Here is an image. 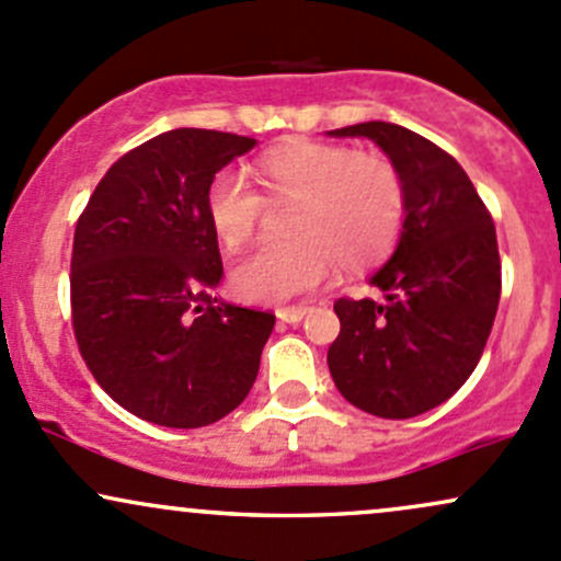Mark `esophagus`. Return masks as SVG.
Here are the masks:
<instances>
[{
    "mask_svg": "<svg viewBox=\"0 0 561 561\" xmlns=\"http://www.w3.org/2000/svg\"><path fill=\"white\" fill-rule=\"evenodd\" d=\"M310 312V307H280L275 316H278L280 323H299Z\"/></svg>",
    "mask_w": 561,
    "mask_h": 561,
    "instance_id": "esophagus-1",
    "label": "esophagus"
}]
</instances>
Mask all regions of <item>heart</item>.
I'll return each instance as SVG.
<instances>
[{"label": "heart", "instance_id": "1", "mask_svg": "<svg viewBox=\"0 0 561 561\" xmlns=\"http://www.w3.org/2000/svg\"><path fill=\"white\" fill-rule=\"evenodd\" d=\"M270 197L294 201L286 216L288 240L267 243L232 270V288L245 302L286 305L321 286L340 259L366 270L399 243L403 184L399 171L377 154L340 144L291 141L256 162ZM262 197L240 173L225 171L206 192V216L216 240L238 251L256 230Z\"/></svg>", "mask_w": 561, "mask_h": 561}]
</instances>
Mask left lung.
I'll use <instances>...</instances> for the list:
<instances>
[{"label":"left lung","instance_id":"obj_1","mask_svg":"<svg viewBox=\"0 0 561 561\" xmlns=\"http://www.w3.org/2000/svg\"><path fill=\"white\" fill-rule=\"evenodd\" d=\"M369 138L399 171L403 227L369 283L375 299H340L329 371L353 407L409 420L460 390L484 353L500 302L497 234L460 162L414 130L360 123L329 130Z\"/></svg>","mask_w":561,"mask_h":561}]
</instances>
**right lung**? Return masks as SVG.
Instances as JSON below:
<instances>
[{"instance_id":"right-lung-1","label":"right lung","mask_w":561,"mask_h":561,"mask_svg":"<svg viewBox=\"0 0 561 561\" xmlns=\"http://www.w3.org/2000/svg\"><path fill=\"white\" fill-rule=\"evenodd\" d=\"M256 138L176 128L130 149L82 210L71 251V321L95 382L165 427L230 414L254 385L273 312L227 305L206 192Z\"/></svg>"}]
</instances>
